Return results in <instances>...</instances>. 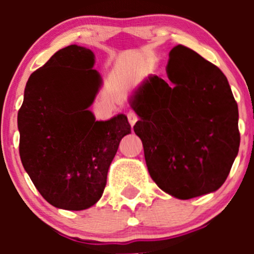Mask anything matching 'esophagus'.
I'll list each match as a JSON object with an SVG mask.
<instances>
[{
	"label": "esophagus",
	"instance_id": "obj_1",
	"mask_svg": "<svg viewBox=\"0 0 254 254\" xmlns=\"http://www.w3.org/2000/svg\"><path fill=\"white\" fill-rule=\"evenodd\" d=\"M127 120H129L130 125H131V127H134L135 123L139 120V118H137V115L135 114L134 112H129V113H127Z\"/></svg>",
	"mask_w": 254,
	"mask_h": 254
}]
</instances>
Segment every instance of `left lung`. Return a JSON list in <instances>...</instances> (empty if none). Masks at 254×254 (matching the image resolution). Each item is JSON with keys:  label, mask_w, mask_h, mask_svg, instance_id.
I'll use <instances>...</instances> for the list:
<instances>
[{"label": "left lung", "mask_w": 254, "mask_h": 254, "mask_svg": "<svg viewBox=\"0 0 254 254\" xmlns=\"http://www.w3.org/2000/svg\"><path fill=\"white\" fill-rule=\"evenodd\" d=\"M166 72L170 82L150 75L127 102L151 178L187 200L226 181L240 147L238 108L226 76L190 49L173 48Z\"/></svg>", "instance_id": "8db88e82"}]
</instances>
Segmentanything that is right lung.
I'll return each instance as SVG.
<instances>
[{
  "label": "right lung",
  "instance_id": "right-lung-1",
  "mask_svg": "<svg viewBox=\"0 0 254 254\" xmlns=\"http://www.w3.org/2000/svg\"><path fill=\"white\" fill-rule=\"evenodd\" d=\"M89 49L70 45L33 72L18 112L19 155L43 198L64 210L101 199L120 140L131 132L125 114L96 120L89 111L103 79Z\"/></svg>",
  "mask_w": 254,
  "mask_h": 254
}]
</instances>
